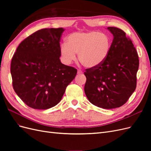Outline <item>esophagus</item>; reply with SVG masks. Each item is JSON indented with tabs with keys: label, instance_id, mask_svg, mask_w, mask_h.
I'll return each instance as SVG.
<instances>
[{
	"label": "esophagus",
	"instance_id": "34e87169",
	"mask_svg": "<svg viewBox=\"0 0 151 151\" xmlns=\"http://www.w3.org/2000/svg\"><path fill=\"white\" fill-rule=\"evenodd\" d=\"M77 74H79V75L83 74V72H82V71L80 70H77Z\"/></svg>",
	"mask_w": 151,
	"mask_h": 151
}]
</instances>
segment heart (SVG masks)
<instances>
[{
  "instance_id": "b5f03b06",
  "label": "heart",
  "mask_w": 151,
  "mask_h": 151,
  "mask_svg": "<svg viewBox=\"0 0 151 151\" xmlns=\"http://www.w3.org/2000/svg\"><path fill=\"white\" fill-rule=\"evenodd\" d=\"M111 48L108 36L97 31L74 32L67 36L65 43L60 48V55L63 62L70 65L76 59L84 67L94 68L101 65L106 60Z\"/></svg>"
}]
</instances>
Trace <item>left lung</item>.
<instances>
[{"instance_id": "left-lung-1", "label": "left lung", "mask_w": 151, "mask_h": 151, "mask_svg": "<svg viewBox=\"0 0 151 151\" xmlns=\"http://www.w3.org/2000/svg\"><path fill=\"white\" fill-rule=\"evenodd\" d=\"M113 35L106 60L101 65L84 72V92L98 107L113 109L122 106L134 92L139 60L132 40L123 30L108 27Z\"/></svg>"}]
</instances>
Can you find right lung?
I'll use <instances>...</instances> for the list:
<instances>
[{
  "label": "right lung",
  "instance_id": "right-lung-1",
  "mask_svg": "<svg viewBox=\"0 0 151 151\" xmlns=\"http://www.w3.org/2000/svg\"><path fill=\"white\" fill-rule=\"evenodd\" d=\"M64 30L36 31L22 41L12 57L14 90L32 108L47 109L57 105L77 74V69L60 60V40Z\"/></svg>",
  "mask_w": 151,
  "mask_h": 151
}]
</instances>
